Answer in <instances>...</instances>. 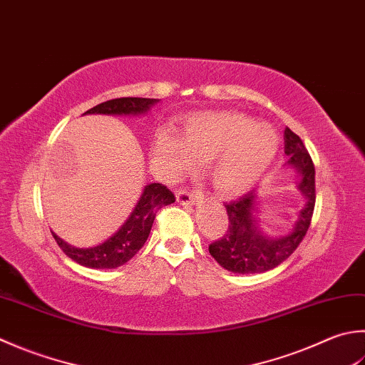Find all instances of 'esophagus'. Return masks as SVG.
I'll use <instances>...</instances> for the list:
<instances>
[{
  "mask_svg": "<svg viewBox=\"0 0 365 365\" xmlns=\"http://www.w3.org/2000/svg\"><path fill=\"white\" fill-rule=\"evenodd\" d=\"M177 201L183 205H192L202 199V195L199 191H188V190H178L175 192Z\"/></svg>",
  "mask_w": 365,
  "mask_h": 365,
  "instance_id": "obj_1",
  "label": "esophagus"
}]
</instances>
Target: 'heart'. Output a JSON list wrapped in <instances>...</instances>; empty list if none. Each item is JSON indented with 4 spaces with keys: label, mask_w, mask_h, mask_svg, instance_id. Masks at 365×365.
I'll return each instance as SVG.
<instances>
[{
    "label": "heart",
    "mask_w": 365,
    "mask_h": 365,
    "mask_svg": "<svg viewBox=\"0 0 365 365\" xmlns=\"http://www.w3.org/2000/svg\"><path fill=\"white\" fill-rule=\"evenodd\" d=\"M278 152V135L269 125L234 112H201L183 120L177 135L158 131L150 160L166 178L209 163L210 180L225 195H239L259 180Z\"/></svg>",
    "instance_id": "obj_1"
}]
</instances>
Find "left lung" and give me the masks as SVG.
Here are the masks:
<instances>
[{"label": "left lung", "instance_id": "left-lung-1", "mask_svg": "<svg viewBox=\"0 0 365 365\" xmlns=\"http://www.w3.org/2000/svg\"><path fill=\"white\" fill-rule=\"evenodd\" d=\"M284 153L288 166L299 174L297 190L305 199L292 230L287 235H270L259 230L258 195L255 191L225 204L227 212L226 234L209 245L210 255L221 267L234 274H261L288 259L309 231L315 209V166L297 134L284 130Z\"/></svg>", "mask_w": 365, "mask_h": 365}]
</instances>
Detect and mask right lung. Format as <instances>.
I'll use <instances>...</instances> for the list:
<instances>
[{
    "instance_id": "add662e5",
    "label": "right lung",
    "mask_w": 365,
    "mask_h": 365,
    "mask_svg": "<svg viewBox=\"0 0 365 365\" xmlns=\"http://www.w3.org/2000/svg\"><path fill=\"white\" fill-rule=\"evenodd\" d=\"M160 99L152 98H117L91 107L85 113H104V115H142L147 113ZM83 113V115H85ZM175 202V196L161 183H148L142 190L130 217L125 220L117 232H113L103 244L88 248H77L60 239L52 231L56 244L71 259L90 269H115L123 266L144 247L152 230L156 212Z\"/></svg>"
}]
</instances>
